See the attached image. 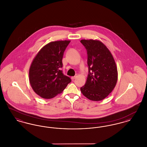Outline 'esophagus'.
<instances>
[{
  "instance_id": "esophagus-1",
  "label": "esophagus",
  "mask_w": 147,
  "mask_h": 147,
  "mask_svg": "<svg viewBox=\"0 0 147 147\" xmlns=\"http://www.w3.org/2000/svg\"><path fill=\"white\" fill-rule=\"evenodd\" d=\"M76 77H77V76H74V77H71V79L72 80H74V79H76Z\"/></svg>"
}]
</instances>
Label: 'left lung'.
<instances>
[{
  "instance_id": "1",
  "label": "left lung",
  "mask_w": 147,
  "mask_h": 147,
  "mask_svg": "<svg viewBox=\"0 0 147 147\" xmlns=\"http://www.w3.org/2000/svg\"><path fill=\"white\" fill-rule=\"evenodd\" d=\"M87 50L89 74L85 85L80 88L83 95L94 101L102 100L115 88L118 71L111 52L98 40H82Z\"/></svg>"
}]
</instances>
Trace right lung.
Masks as SVG:
<instances>
[{"instance_id":"1","label":"right lung","mask_w":147,"mask_h":147,"mask_svg":"<svg viewBox=\"0 0 147 147\" xmlns=\"http://www.w3.org/2000/svg\"><path fill=\"white\" fill-rule=\"evenodd\" d=\"M69 40L50 42L35 56L29 69L30 83L35 93L46 99L61 94L70 83L69 77L63 75L64 52Z\"/></svg>"}]
</instances>
